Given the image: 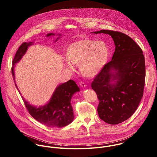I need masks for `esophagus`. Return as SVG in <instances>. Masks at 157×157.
Masks as SVG:
<instances>
[{
    "instance_id": "34e87169",
    "label": "esophagus",
    "mask_w": 157,
    "mask_h": 157,
    "mask_svg": "<svg viewBox=\"0 0 157 157\" xmlns=\"http://www.w3.org/2000/svg\"><path fill=\"white\" fill-rule=\"evenodd\" d=\"M79 85H80L81 87H85L86 86V84L84 82H83V81L79 82Z\"/></svg>"
}]
</instances>
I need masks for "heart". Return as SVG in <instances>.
Instances as JSON below:
<instances>
[{
    "label": "heart",
    "mask_w": 157,
    "mask_h": 157,
    "mask_svg": "<svg viewBox=\"0 0 157 157\" xmlns=\"http://www.w3.org/2000/svg\"><path fill=\"white\" fill-rule=\"evenodd\" d=\"M109 49L103 41L82 39L73 42L66 51L67 66L74 69L78 65L81 75L86 78L95 76L107 62Z\"/></svg>",
    "instance_id": "heart-1"
}]
</instances>
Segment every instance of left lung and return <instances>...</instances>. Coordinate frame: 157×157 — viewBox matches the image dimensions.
Wrapping results in <instances>:
<instances>
[{"instance_id":"obj_1","label":"left lung","mask_w":157,"mask_h":157,"mask_svg":"<svg viewBox=\"0 0 157 157\" xmlns=\"http://www.w3.org/2000/svg\"><path fill=\"white\" fill-rule=\"evenodd\" d=\"M94 33L111 36L116 49L111 61L104 65L91 83L99 104L100 118L112 125L129 119L143 98L145 80L144 56L140 46L128 35L118 31L101 30ZM116 71L114 74L111 70ZM116 80L112 84L111 82Z\"/></svg>"}]
</instances>
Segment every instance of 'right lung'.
<instances>
[{
  "label": "right lung",
  "instance_id": "obj_1",
  "mask_svg": "<svg viewBox=\"0 0 157 157\" xmlns=\"http://www.w3.org/2000/svg\"><path fill=\"white\" fill-rule=\"evenodd\" d=\"M52 35L54 34L49 33L47 36ZM32 43V42L22 43L16 51L12 62L13 67L11 68V74L14 81V64L22 58ZM15 86L18 90L16 83ZM18 91L19 92V90ZM79 91V89L76 82L70 79L57 87L50 101L44 106L34 107L25 101L22 97V98L27 111L35 120L48 127L60 128L68 125L73 121L74 114L70 103L71 98L75 92Z\"/></svg>",
  "mask_w": 157,
  "mask_h": 157
}]
</instances>
